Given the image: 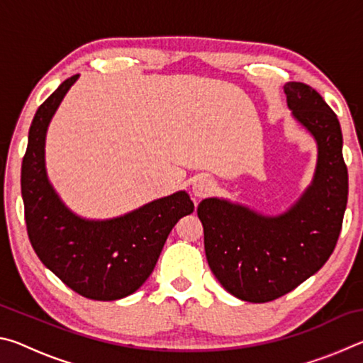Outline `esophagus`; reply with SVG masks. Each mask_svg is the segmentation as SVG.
<instances>
[{
  "label": "esophagus",
  "mask_w": 363,
  "mask_h": 363,
  "mask_svg": "<svg viewBox=\"0 0 363 363\" xmlns=\"http://www.w3.org/2000/svg\"><path fill=\"white\" fill-rule=\"evenodd\" d=\"M213 187V182L208 179V177H196L192 184V192L195 196H199V199H203V196L211 192Z\"/></svg>",
  "instance_id": "34e87169"
}]
</instances>
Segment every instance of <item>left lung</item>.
Wrapping results in <instances>:
<instances>
[{
  "instance_id": "8db88e82",
  "label": "left lung",
  "mask_w": 363,
  "mask_h": 363,
  "mask_svg": "<svg viewBox=\"0 0 363 363\" xmlns=\"http://www.w3.org/2000/svg\"><path fill=\"white\" fill-rule=\"evenodd\" d=\"M284 93L293 118L317 144L311 186L275 216L218 196L196 208L211 272L227 291L248 303L284 296L320 270L336 247L347 203L337 116L304 83H286Z\"/></svg>"
}]
</instances>
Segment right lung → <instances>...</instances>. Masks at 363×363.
I'll list each match as a JSON object with an SVG mask.
<instances>
[{"label":"right lung","mask_w":363,"mask_h":363,"mask_svg":"<svg viewBox=\"0 0 363 363\" xmlns=\"http://www.w3.org/2000/svg\"><path fill=\"white\" fill-rule=\"evenodd\" d=\"M78 77L41 104L30 126L21 177L27 232L41 262L67 286L84 298L115 301L149 279L171 229L194 203L179 190L112 219H86L64 203L48 177L46 133Z\"/></svg>","instance_id":"add662e5"}]
</instances>
